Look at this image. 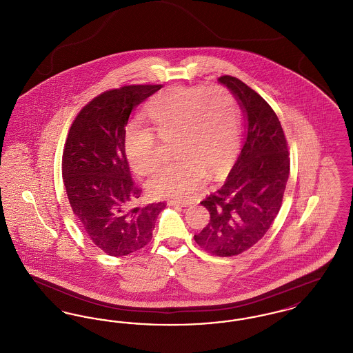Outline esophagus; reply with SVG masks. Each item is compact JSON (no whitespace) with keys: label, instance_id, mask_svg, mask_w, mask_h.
Wrapping results in <instances>:
<instances>
[{"label":"esophagus","instance_id":"1","mask_svg":"<svg viewBox=\"0 0 353 353\" xmlns=\"http://www.w3.org/2000/svg\"><path fill=\"white\" fill-rule=\"evenodd\" d=\"M168 205L173 206V205H181V206H189L190 202L181 201V200H169Z\"/></svg>","mask_w":353,"mask_h":353}]
</instances>
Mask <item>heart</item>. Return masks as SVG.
Instances as JSON below:
<instances>
[{
  "instance_id": "1",
  "label": "heart",
  "mask_w": 353,
  "mask_h": 353,
  "mask_svg": "<svg viewBox=\"0 0 353 353\" xmlns=\"http://www.w3.org/2000/svg\"><path fill=\"white\" fill-rule=\"evenodd\" d=\"M150 127L131 123L124 152L131 168L148 174L160 161V139H173L179 159L148 181L153 196L185 200L200 190L205 173L219 179L234 161L241 141V118L234 95L223 88L176 85L157 94L147 107Z\"/></svg>"
}]
</instances>
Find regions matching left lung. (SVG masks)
<instances>
[{
	"label": "left lung",
	"mask_w": 353,
	"mask_h": 353,
	"mask_svg": "<svg viewBox=\"0 0 353 353\" xmlns=\"http://www.w3.org/2000/svg\"><path fill=\"white\" fill-rule=\"evenodd\" d=\"M219 81L238 101L248 134L226 181L201 201L210 219L194 241L213 255L233 256L262 239L279 213L290 159L283 128L269 103L234 77Z\"/></svg>",
	"instance_id": "obj_1"
}]
</instances>
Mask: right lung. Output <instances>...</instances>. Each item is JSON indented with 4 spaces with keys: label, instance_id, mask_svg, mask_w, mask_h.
<instances>
[{
    "label": "right lung",
    "instance_id": "1",
    "mask_svg": "<svg viewBox=\"0 0 353 353\" xmlns=\"http://www.w3.org/2000/svg\"><path fill=\"white\" fill-rule=\"evenodd\" d=\"M161 84H132L105 91L87 103L70 127L62 174L70 206L88 238L105 254L143 249L164 202L139 205L124 152V132L134 107Z\"/></svg>",
    "mask_w": 353,
    "mask_h": 353
}]
</instances>
